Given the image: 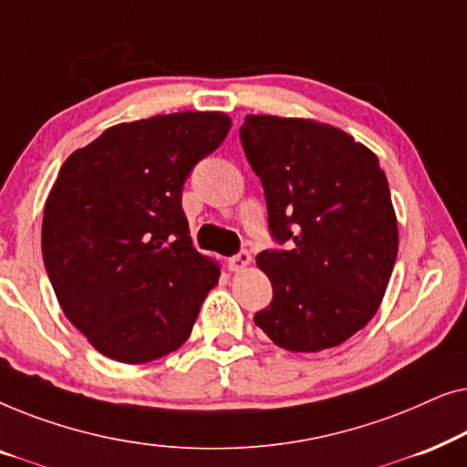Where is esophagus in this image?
Instances as JSON below:
<instances>
[{"mask_svg": "<svg viewBox=\"0 0 467 467\" xmlns=\"http://www.w3.org/2000/svg\"><path fill=\"white\" fill-rule=\"evenodd\" d=\"M248 264H251V253H248L246 248H242L238 254H234V257L229 259V270L242 272Z\"/></svg>", "mask_w": 467, "mask_h": 467, "instance_id": "34e87169", "label": "esophagus"}]
</instances>
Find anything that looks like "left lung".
<instances>
[{
  "label": "left lung",
  "mask_w": 467,
  "mask_h": 467,
  "mask_svg": "<svg viewBox=\"0 0 467 467\" xmlns=\"http://www.w3.org/2000/svg\"><path fill=\"white\" fill-rule=\"evenodd\" d=\"M242 149L278 244L257 254L274 297L254 323L280 348L337 347L376 315L398 257V221L376 155L336 127L246 117Z\"/></svg>",
  "instance_id": "left-lung-1"
}]
</instances>
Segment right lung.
I'll return each mask as SVG.
<instances>
[{
    "mask_svg": "<svg viewBox=\"0 0 467 467\" xmlns=\"http://www.w3.org/2000/svg\"><path fill=\"white\" fill-rule=\"evenodd\" d=\"M229 127L221 112L120 123L61 165L44 206V267L101 355L146 363L191 336L221 270L193 248L182 189Z\"/></svg>",
    "mask_w": 467,
    "mask_h": 467,
    "instance_id": "right-lung-1",
    "label": "right lung"
}]
</instances>
